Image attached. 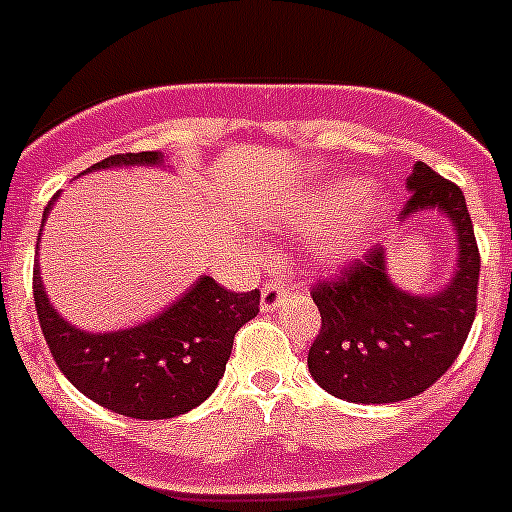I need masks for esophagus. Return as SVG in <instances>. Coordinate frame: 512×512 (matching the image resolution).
Masks as SVG:
<instances>
[{
    "mask_svg": "<svg viewBox=\"0 0 512 512\" xmlns=\"http://www.w3.org/2000/svg\"><path fill=\"white\" fill-rule=\"evenodd\" d=\"M287 295H289V284L284 282L282 277L266 279L264 289H261V307H264L266 312L277 310V307L282 305L284 297H287Z\"/></svg>",
    "mask_w": 512,
    "mask_h": 512,
    "instance_id": "esophagus-1",
    "label": "esophagus"
}]
</instances>
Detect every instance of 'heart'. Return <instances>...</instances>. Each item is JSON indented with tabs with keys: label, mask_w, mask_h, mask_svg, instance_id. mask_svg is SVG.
Masks as SVG:
<instances>
[{
	"label": "heart",
	"mask_w": 512,
	"mask_h": 512,
	"mask_svg": "<svg viewBox=\"0 0 512 512\" xmlns=\"http://www.w3.org/2000/svg\"><path fill=\"white\" fill-rule=\"evenodd\" d=\"M384 202L377 192L364 189L359 182L330 184L323 192L312 194L297 210V223L305 228H320L341 214L336 223L325 230L320 248L328 259H346L361 251L369 235L382 217Z\"/></svg>",
	"instance_id": "obj_1"
}]
</instances>
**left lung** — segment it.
Listing matches in <instances>:
<instances>
[{"label": "left lung", "mask_w": 512, "mask_h": 512, "mask_svg": "<svg viewBox=\"0 0 512 512\" xmlns=\"http://www.w3.org/2000/svg\"><path fill=\"white\" fill-rule=\"evenodd\" d=\"M400 220L438 207L459 233V269L433 297L400 292L384 274V248H369L333 279L310 289L320 330L307 354L312 379L348 402H397L420 395L446 374L477 315L479 248L464 194L425 164L408 179Z\"/></svg>", "instance_id": "8db88e82"}]
</instances>
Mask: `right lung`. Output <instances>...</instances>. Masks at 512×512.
Listing matches in <instances>:
<instances>
[{"mask_svg": "<svg viewBox=\"0 0 512 512\" xmlns=\"http://www.w3.org/2000/svg\"><path fill=\"white\" fill-rule=\"evenodd\" d=\"M158 161L153 151L117 153L92 169ZM33 295L43 338L66 379L102 408L138 420L176 418L205 402L223 379L235 333L259 315L261 305L259 289L230 292L202 277L151 323L94 336L58 318L38 266Z\"/></svg>", "mask_w": 512, "mask_h": 512, "instance_id": "right-lung-1", "label": "right lung"}]
</instances>
